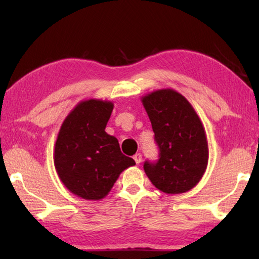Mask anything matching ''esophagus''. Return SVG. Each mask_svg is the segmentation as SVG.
I'll list each match as a JSON object with an SVG mask.
<instances>
[{"instance_id":"esophagus-1","label":"esophagus","mask_w":259,"mask_h":259,"mask_svg":"<svg viewBox=\"0 0 259 259\" xmlns=\"http://www.w3.org/2000/svg\"><path fill=\"white\" fill-rule=\"evenodd\" d=\"M142 154H140V153H136V154L134 155V160H135V162L137 164H139L140 162H142Z\"/></svg>"}]
</instances>
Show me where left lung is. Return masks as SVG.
Instances as JSON below:
<instances>
[{"label":"left lung","mask_w":259,"mask_h":259,"mask_svg":"<svg viewBox=\"0 0 259 259\" xmlns=\"http://www.w3.org/2000/svg\"><path fill=\"white\" fill-rule=\"evenodd\" d=\"M142 103L160 151L159 160L144 163L147 177L166 194L190 191L202 178L208 164L202 122L188 100L172 89L153 91Z\"/></svg>","instance_id":"8db88e82"}]
</instances>
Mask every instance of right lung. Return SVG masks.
Returning a JSON list of instances; mask_svg holds the SVG:
<instances>
[{
    "instance_id": "right-lung-1",
    "label": "right lung",
    "mask_w": 259,
    "mask_h": 259,
    "mask_svg": "<svg viewBox=\"0 0 259 259\" xmlns=\"http://www.w3.org/2000/svg\"><path fill=\"white\" fill-rule=\"evenodd\" d=\"M113 107V103L99 99L78 103L57 137V174L67 190L82 199L105 198L120 174L136 164L122 154L119 140L105 131Z\"/></svg>"
}]
</instances>
